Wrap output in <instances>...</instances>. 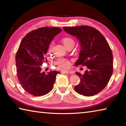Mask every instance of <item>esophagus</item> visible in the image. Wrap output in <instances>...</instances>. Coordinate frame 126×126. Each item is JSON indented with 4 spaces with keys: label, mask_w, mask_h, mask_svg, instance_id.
I'll use <instances>...</instances> for the list:
<instances>
[{
    "label": "esophagus",
    "mask_w": 126,
    "mask_h": 126,
    "mask_svg": "<svg viewBox=\"0 0 126 126\" xmlns=\"http://www.w3.org/2000/svg\"><path fill=\"white\" fill-rule=\"evenodd\" d=\"M62 73H69L71 74H73L74 72L73 71H66V70H62L61 71Z\"/></svg>",
    "instance_id": "34e87169"
}]
</instances>
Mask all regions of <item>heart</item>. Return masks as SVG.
<instances>
[{
    "label": "heart",
    "mask_w": 126,
    "mask_h": 126,
    "mask_svg": "<svg viewBox=\"0 0 126 126\" xmlns=\"http://www.w3.org/2000/svg\"><path fill=\"white\" fill-rule=\"evenodd\" d=\"M63 45L67 48L68 47L74 46V40L69 37H65L62 38V39ZM56 64L59 67L63 68H67L69 67L70 62L67 59L65 58H59L56 62Z\"/></svg>",
    "instance_id": "1"
}]
</instances>
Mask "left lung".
<instances>
[{
	"label": "left lung",
	"instance_id": "8db88e82",
	"mask_svg": "<svg viewBox=\"0 0 126 126\" xmlns=\"http://www.w3.org/2000/svg\"><path fill=\"white\" fill-rule=\"evenodd\" d=\"M69 34L76 37L80 49L76 66H87L84 74L76 72L79 77V84L74 90L84 96H92L107 85L113 73V54L107 41L99 32L92 27L82 25L63 27Z\"/></svg>",
	"mask_w": 126,
	"mask_h": 126
}]
</instances>
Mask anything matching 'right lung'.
Here are the masks:
<instances>
[{"label":"right lung","mask_w":126,"mask_h":126,"mask_svg":"<svg viewBox=\"0 0 126 126\" xmlns=\"http://www.w3.org/2000/svg\"><path fill=\"white\" fill-rule=\"evenodd\" d=\"M62 29L42 27L34 30L23 38L16 55L17 76L25 91L34 96L44 95L52 90L56 76L54 71L46 73L42 65L47 61L49 46Z\"/></svg>","instance_id":"1"}]
</instances>
